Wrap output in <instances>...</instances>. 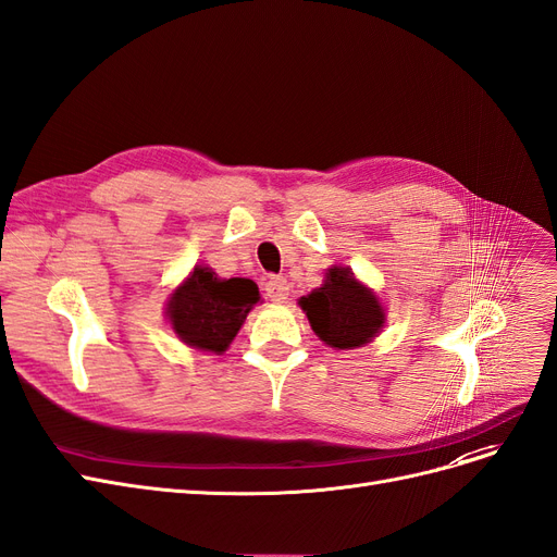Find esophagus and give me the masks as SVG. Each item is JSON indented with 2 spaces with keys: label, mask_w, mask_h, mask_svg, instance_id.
I'll use <instances>...</instances> for the list:
<instances>
[{
  "label": "esophagus",
  "mask_w": 557,
  "mask_h": 557,
  "mask_svg": "<svg viewBox=\"0 0 557 557\" xmlns=\"http://www.w3.org/2000/svg\"><path fill=\"white\" fill-rule=\"evenodd\" d=\"M264 293L274 304H283L287 299V293H290V283H287L283 276H272L264 283Z\"/></svg>",
  "instance_id": "obj_1"
}]
</instances>
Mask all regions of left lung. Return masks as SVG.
I'll list each match as a JSON object with an SVG mask.
<instances>
[{"label":"left lung","instance_id":"8db88e82","mask_svg":"<svg viewBox=\"0 0 557 557\" xmlns=\"http://www.w3.org/2000/svg\"><path fill=\"white\" fill-rule=\"evenodd\" d=\"M313 332L336 350L371 343L385 327V309L371 287L361 285L350 267H332L322 287L299 299Z\"/></svg>","mask_w":557,"mask_h":557}]
</instances>
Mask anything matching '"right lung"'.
<instances>
[{
  "instance_id": "obj_1",
  "label": "right lung",
  "mask_w": 557,
  "mask_h": 557,
  "mask_svg": "<svg viewBox=\"0 0 557 557\" xmlns=\"http://www.w3.org/2000/svg\"><path fill=\"white\" fill-rule=\"evenodd\" d=\"M258 301L260 293L251 278H219L212 267L196 264L172 293L165 313L180 341L221 355Z\"/></svg>"
}]
</instances>
